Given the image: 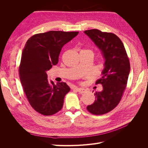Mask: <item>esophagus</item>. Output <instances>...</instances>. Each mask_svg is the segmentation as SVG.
Segmentation results:
<instances>
[{"label":"esophagus","mask_w":148,"mask_h":148,"mask_svg":"<svg viewBox=\"0 0 148 148\" xmlns=\"http://www.w3.org/2000/svg\"><path fill=\"white\" fill-rule=\"evenodd\" d=\"M73 89H75V90H77L78 92H79V93H81V94L84 93L85 92V89H83V88H78V87L75 86L73 88Z\"/></svg>","instance_id":"obj_1"}]
</instances>
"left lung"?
<instances>
[{
  "instance_id": "1",
  "label": "left lung",
  "mask_w": 148,
  "mask_h": 148,
  "mask_svg": "<svg viewBox=\"0 0 148 148\" xmlns=\"http://www.w3.org/2000/svg\"><path fill=\"white\" fill-rule=\"evenodd\" d=\"M102 52L105 59L102 77L96 84H101L102 91L96 92V99L87 110L94 115H102L113 110L120 102L127 86L130 65L123 44L112 33L97 29L84 31Z\"/></svg>"
}]
</instances>
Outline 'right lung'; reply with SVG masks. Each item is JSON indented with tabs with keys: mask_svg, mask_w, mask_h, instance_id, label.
I'll use <instances>...</instances> for the list:
<instances>
[{
	"mask_svg": "<svg viewBox=\"0 0 148 148\" xmlns=\"http://www.w3.org/2000/svg\"><path fill=\"white\" fill-rule=\"evenodd\" d=\"M77 31H50L33 35L22 52L19 75L31 106L39 114L51 115L63 107L65 96L70 88L66 83L47 79V71L59 62L61 49L77 36Z\"/></svg>",
	"mask_w": 148,
	"mask_h": 148,
	"instance_id": "right-lung-1",
	"label": "right lung"
}]
</instances>
